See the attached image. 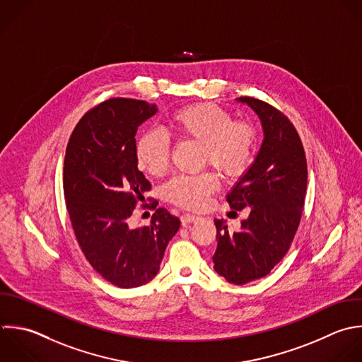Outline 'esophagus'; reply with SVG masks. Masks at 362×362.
I'll return each instance as SVG.
<instances>
[{
  "mask_svg": "<svg viewBox=\"0 0 362 362\" xmlns=\"http://www.w3.org/2000/svg\"><path fill=\"white\" fill-rule=\"evenodd\" d=\"M198 219H199V216L192 215V214H184V215H181V223H182L184 226H189V223H194V222H197Z\"/></svg>",
  "mask_w": 362,
  "mask_h": 362,
  "instance_id": "1",
  "label": "esophagus"
}]
</instances>
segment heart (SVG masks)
I'll return each mask as SVG.
<instances>
[{"label":"heart","instance_id":"b5f03b06","mask_svg":"<svg viewBox=\"0 0 362 362\" xmlns=\"http://www.w3.org/2000/svg\"><path fill=\"white\" fill-rule=\"evenodd\" d=\"M170 132L182 141L201 144V164H211L225 178H239L247 173L255 158L256 124L249 119H233L232 113L214 103H194L175 110L168 117ZM141 171L153 177L167 173L171 146L157 132L143 133L134 148ZM219 189L212 171L195 175H175L163 187L165 201L184 209H201Z\"/></svg>","mask_w":362,"mask_h":362}]
</instances>
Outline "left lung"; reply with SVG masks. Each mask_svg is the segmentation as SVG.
<instances>
[{
  "label": "left lung",
  "mask_w": 362,
  "mask_h": 362,
  "mask_svg": "<svg viewBox=\"0 0 362 362\" xmlns=\"http://www.w3.org/2000/svg\"><path fill=\"white\" fill-rule=\"evenodd\" d=\"M260 117L264 140L240 181L228 194L230 212L247 208L240 229L229 232L215 219L218 247L214 269L229 283L262 279L284 257L297 232L307 189V160L301 139L274 106L255 98H239Z\"/></svg>",
  "instance_id": "obj_1"
}]
</instances>
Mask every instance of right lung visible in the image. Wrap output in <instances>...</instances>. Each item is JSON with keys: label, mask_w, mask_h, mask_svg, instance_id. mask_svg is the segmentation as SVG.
Returning <instances> with one entry per match:
<instances>
[{"label": "right lung", "mask_w": 362, "mask_h": 362, "mask_svg": "<svg viewBox=\"0 0 362 362\" xmlns=\"http://www.w3.org/2000/svg\"><path fill=\"white\" fill-rule=\"evenodd\" d=\"M156 112L146 100L107 99L82 116L65 154L64 194L76 240L90 266L122 288L143 286L158 273L180 228V219L157 208L156 199L145 205L156 209L148 227L128 226L151 189L137 167L134 136Z\"/></svg>", "instance_id": "add662e5"}]
</instances>
